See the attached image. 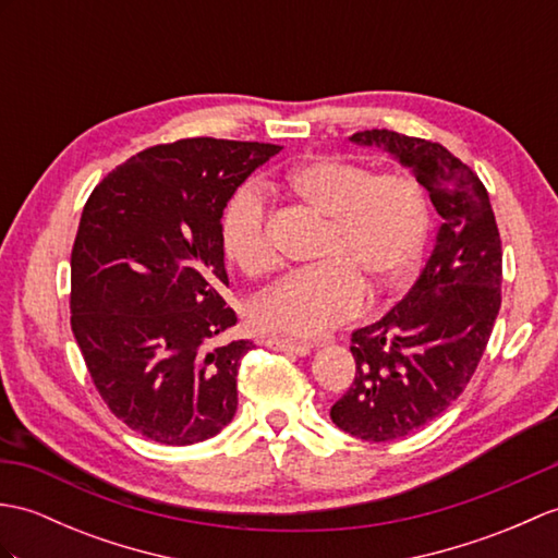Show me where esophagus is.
<instances>
[{
	"label": "esophagus",
	"instance_id": "esophagus-1",
	"mask_svg": "<svg viewBox=\"0 0 558 558\" xmlns=\"http://www.w3.org/2000/svg\"><path fill=\"white\" fill-rule=\"evenodd\" d=\"M264 344L268 349H276V352H288V354H296V356H306L311 352L308 344L292 342V340H280V338H266Z\"/></svg>",
	"mask_w": 558,
	"mask_h": 558
}]
</instances>
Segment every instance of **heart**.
Returning <instances> with one entry per match:
<instances>
[{"instance_id":"heart-1","label":"heart","mask_w":558,"mask_h":558,"mask_svg":"<svg viewBox=\"0 0 558 558\" xmlns=\"http://www.w3.org/2000/svg\"><path fill=\"white\" fill-rule=\"evenodd\" d=\"M280 190L323 220L311 262L316 266L276 282L250 304L258 330L318 338L354 318L364 300L404 288L416 276L430 238L427 194L407 171L373 173L340 159H308L290 168ZM220 247L244 276L276 264L268 242L264 194L244 185L220 211Z\"/></svg>"}]
</instances>
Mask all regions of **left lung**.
Instances as JSON below:
<instances>
[{
    "label": "left lung",
    "instance_id": "left-lung-1",
    "mask_svg": "<svg viewBox=\"0 0 558 558\" xmlns=\"http://www.w3.org/2000/svg\"><path fill=\"white\" fill-rule=\"evenodd\" d=\"M352 140L395 154L442 216L409 294L352 332L356 375L330 409L340 430L390 442L442 416L471 383L501 306V238L483 180L442 145L378 128Z\"/></svg>",
    "mask_w": 558,
    "mask_h": 558
}]
</instances>
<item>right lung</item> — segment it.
Instances as JSON below:
<instances>
[{"label": "right lung", "instance_id": "obj_1", "mask_svg": "<svg viewBox=\"0 0 558 558\" xmlns=\"http://www.w3.org/2000/svg\"><path fill=\"white\" fill-rule=\"evenodd\" d=\"M278 145L187 137L135 154L89 194L71 252V328L116 418L159 445L218 435L250 340L226 300L220 211Z\"/></svg>", "mask_w": 558, "mask_h": 558}]
</instances>
